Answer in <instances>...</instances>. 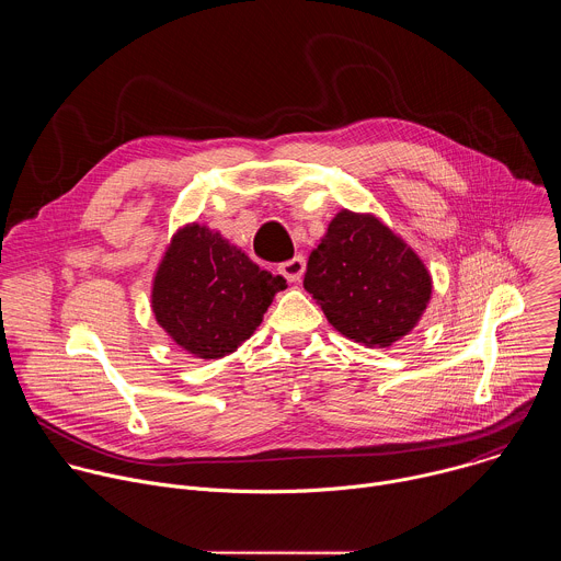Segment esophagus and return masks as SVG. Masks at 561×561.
Segmentation results:
<instances>
[{
  "label": "esophagus",
  "instance_id": "obj_1",
  "mask_svg": "<svg viewBox=\"0 0 561 561\" xmlns=\"http://www.w3.org/2000/svg\"><path fill=\"white\" fill-rule=\"evenodd\" d=\"M304 268H306L304 257H301V255H295L293 260L282 262L277 271H279L288 282H299V279H301V275H304Z\"/></svg>",
  "mask_w": 561,
  "mask_h": 561
}]
</instances>
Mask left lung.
Returning <instances> with one entry per match:
<instances>
[{
  "label": "left lung",
  "mask_w": 561,
  "mask_h": 561,
  "mask_svg": "<svg viewBox=\"0 0 561 561\" xmlns=\"http://www.w3.org/2000/svg\"><path fill=\"white\" fill-rule=\"evenodd\" d=\"M304 288L344 337L388 348L417 327L433 279L420 255L379 217L344 208L310 253Z\"/></svg>",
  "instance_id": "8db88e82"
}]
</instances>
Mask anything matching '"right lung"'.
<instances>
[{
  "instance_id": "obj_1",
  "label": "right lung",
  "mask_w": 561,
  "mask_h": 561,
  "mask_svg": "<svg viewBox=\"0 0 561 561\" xmlns=\"http://www.w3.org/2000/svg\"><path fill=\"white\" fill-rule=\"evenodd\" d=\"M282 275L197 221L182 226L157 266L150 306L157 324L186 353L219 359L242 346L262 324Z\"/></svg>"
}]
</instances>
